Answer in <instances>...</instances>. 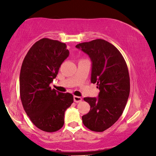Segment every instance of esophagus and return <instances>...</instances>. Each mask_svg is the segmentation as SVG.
<instances>
[{
  "label": "esophagus",
  "mask_w": 156,
  "mask_h": 156,
  "mask_svg": "<svg viewBox=\"0 0 156 156\" xmlns=\"http://www.w3.org/2000/svg\"><path fill=\"white\" fill-rule=\"evenodd\" d=\"M82 99L80 97H77V96H74V101L76 103H80V101H82Z\"/></svg>",
  "instance_id": "34e87169"
}]
</instances>
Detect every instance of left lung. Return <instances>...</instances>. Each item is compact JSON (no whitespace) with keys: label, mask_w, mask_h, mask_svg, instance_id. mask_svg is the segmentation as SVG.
I'll return each instance as SVG.
<instances>
[{"label":"left lung","mask_w":156,"mask_h":156,"mask_svg":"<svg viewBox=\"0 0 156 156\" xmlns=\"http://www.w3.org/2000/svg\"><path fill=\"white\" fill-rule=\"evenodd\" d=\"M76 48L90 57L91 82L100 91L97 98H84L90 111L82 116V122L91 131L102 132L116 122L126 105L130 93L127 65L118 49L104 40L82 42Z\"/></svg>","instance_id":"8db88e82"}]
</instances>
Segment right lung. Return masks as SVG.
Returning a JSON list of instances; mask_svg holds the SVG:
<instances>
[{"label": "right lung", "mask_w": 156, "mask_h": 156, "mask_svg": "<svg viewBox=\"0 0 156 156\" xmlns=\"http://www.w3.org/2000/svg\"><path fill=\"white\" fill-rule=\"evenodd\" d=\"M65 43L42 38L27 52L20 74V94L25 112L33 124L46 132L63 126L65 112L73 95L52 89L50 84L69 56Z\"/></svg>", "instance_id": "1"}]
</instances>
